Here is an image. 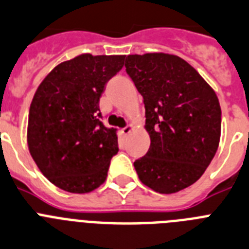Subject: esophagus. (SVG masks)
<instances>
[{"instance_id": "34e87169", "label": "esophagus", "mask_w": 249, "mask_h": 249, "mask_svg": "<svg viewBox=\"0 0 249 249\" xmlns=\"http://www.w3.org/2000/svg\"><path fill=\"white\" fill-rule=\"evenodd\" d=\"M133 129H134L133 125H126V126L123 127V129H122V133L124 134V135H129V134L131 133V130H133Z\"/></svg>"}]
</instances>
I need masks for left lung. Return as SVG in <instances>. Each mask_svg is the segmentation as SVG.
Wrapping results in <instances>:
<instances>
[{
	"label": "left lung",
	"instance_id": "8db88e82",
	"mask_svg": "<svg viewBox=\"0 0 249 249\" xmlns=\"http://www.w3.org/2000/svg\"><path fill=\"white\" fill-rule=\"evenodd\" d=\"M127 75L145 105L150 148L134 161L142 184L161 194L196 183L217 153L219 100L198 71L179 56L129 55Z\"/></svg>",
	"mask_w": 249,
	"mask_h": 249
}]
</instances>
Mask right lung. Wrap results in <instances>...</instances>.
<instances>
[{
	"mask_svg": "<svg viewBox=\"0 0 249 249\" xmlns=\"http://www.w3.org/2000/svg\"><path fill=\"white\" fill-rule=\"evenodd\" d=\"M124 60L125 55L83 53L53 68L35 92L27 125L30 154L60 189L89 193L107 179L118 137L100 120L99 100Z\"/></svg>",
	"mask_w": 249,
	"mask_h": 249,
	"instance_id": "add662e5",
	"label": "right lung"
}]
</instances>
